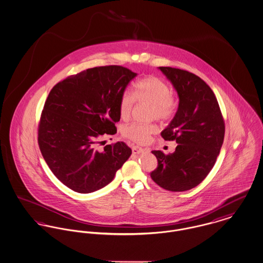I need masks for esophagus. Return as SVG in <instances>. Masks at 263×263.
I'll list each match as a JSON object with an SVG mask.
<instances>
[{
    "instance_id": "34e87169",
    "label": "esophagus",
    "mask_w": 263,
    "mask_h": 263,
    "mask_svg": "<svg viewBox=\"0 0 263 263\" xmlns=\"http://www.w3.org/2000/svg\"><path fill=\"white\" fill-rule=\"evenodd\" d=\"M143 152H144V149L142 147H140V146H134L133 147V153L136 154V155H140V154L143 153Z\"/></svg>"
}]
</instances>
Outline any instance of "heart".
Returning a JSON list of instances; mask_svg holds the SVG:
<instances>
[{
	"instance_id": "1",
	"label": "heart",
	"mask_w": 263,
	"mask_h": 263,
	"mask_svg": "<svg viewBox=\"0 0 263 263\" xmlns=\"http://www.w3.org/2000/svg\"><path fill=\"white\" fill-rule=\"evenodd\" d=\"M134 96L124 91L120 98V114L123 120L127 119L132 112L135 99L140 103L152 105L151 117L158 120L171 118L175 108V98L171 93L168 85L157 77H146L134 85ZM158 127L154 123H133L123 128L124 138L137 143H146L152 135L157 133Z\"/></svg>"
}]
</instances>
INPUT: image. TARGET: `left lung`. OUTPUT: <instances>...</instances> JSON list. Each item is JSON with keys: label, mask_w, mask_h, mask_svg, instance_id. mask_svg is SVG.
Here are the masks:
<instances>
[{"label": "left lung", "mask_w": 263, "mask_h": 263, "mask_svg": "<svg viewBox=\"0 0 263 263\" xmlns=\"http://www.w3.org/2000/svg\"><path fill=\"white\" fill-rule=\"evenodd\" d=\"M178 96L174 119L160 133L175 140V153L154 151L158 165L151 176L170 192H185L198 185L210 174L224 139V122L211 88L186 70L159 67Z\"/></svg>", "instance_id": "8db88e82"}]
</instances>
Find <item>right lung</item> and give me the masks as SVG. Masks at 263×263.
I'll list each match as a JSON object with an SVG mask.
<instances>
[{
    "label": "right lung",
    "instance_id": "1",
    "mask_svg": "<svg viewBox=\"0 0 263 263\" xmlns=\"http://www.w3.org/2000/svg\"><path fill=\"white\" fill-rule=\"evenodd\" d=\"M137 72L121 66L97 67L70 76L49 93L39 125L43 158L71 191L90 193L112 181L132 155L123 141L97 148L104 135H115L120 98Z\"/></svg>",
    "mask_w": 263,
    "mask_h": 263
}]
</instances>
